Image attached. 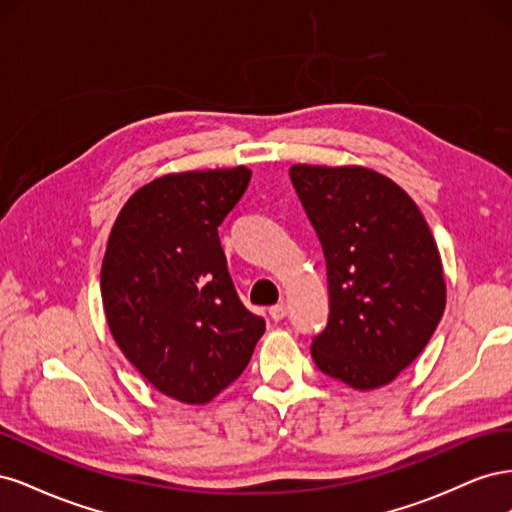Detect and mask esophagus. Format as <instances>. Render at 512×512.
I'll list each match as a JSON object with an SVG mask.
<instances>
[{
  "instance_id": "obj_1",
  "label": "esophagus",
  "mask_w": 512,
  "mask_h": 512,
  "mask_svg": "<svg viewBox=\"0 0 512 512\" xmlns=\"http://www.w3.org/2000/svg\"><path fill=\"white\" fill-rule=\"evenodd\" d=\"M269 316H271L275 322L284 320V318H286V305H284V303H277V305H273V307L269 309Z\"/></svg>"
}]
</instances>
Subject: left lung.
<instances>
[{
	"instance_id": "8db88e82",
	"label": "left lung",
	"mask_w": 512,
	"mask_h": 512,
	"mask_svg": "<svg viewBox=\"0 0 512 512\" xmlns=\"http://www.w3.org/2000/svg\"><path fill=\"white\" fill-rule=\"evenodd\" d=\"M290 179L327 260L322 374L369 391L393 382L436 331L446 284L436 239L395 181L363 166L294 164Z\"/></svg>"
}]
</instances>
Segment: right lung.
I'll return each mask as SVG.
<instances>
[{"mask_svg":"<svg viewBox=\"0 0 512 512\" xmlns=\"http://www.w3.org/2000/svg\"><path fill=\"white\" fill-rule=\"evenodd\" d=\"M250 168L173 173L119 211L102 260L108 329L126 359L168 397L207 404L252 359L265 320L232 284L218 226Z\"/></svg>","mask_w":512,"mask_h":512,"instance_id":"right-lung-1","label":"right lung"}]
</instances>
